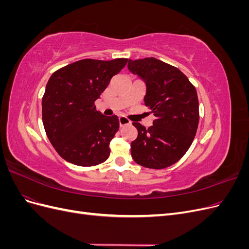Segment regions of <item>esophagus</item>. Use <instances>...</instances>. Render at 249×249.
Segmentation results:
<instances>
[{"mask_svg":"<svg viewBox=\"0 0 249 249\" xmlns=\"http://www.w3.org/2000/svg\"><path fill=\"white\" fill-rule=\"evenodd\" d=\"M119 124H120V126L131 124V120L129 118H126L125 116H120L119 117Z\"/></svg>","mask_w":249,"mask_h":249,"instance_id":"1","label":"esophagus"}]
</instances>
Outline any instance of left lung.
Segmentation results:
<instances>
[{
    "instance_id": "8db88e82",
    "label": "left lung",
    "mask_w": 249,
    "mask_h": 249,
    "mask_svg": "<svg viewBox=\"0 0 249 249\" xmlns=\"http://www.w3.org/2000/svg\"><path fill=\"white\" fill-rule=\"evenodd\" d=\"M127 67L145 81L144 103L156 117L148 129L133 123L138 136L131 143L132 157L143 167L167 168L182 159L196 135V89L178 69L159 59H130Z\"/></svg>"
}]
</instances>
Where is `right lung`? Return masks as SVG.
Listing matches in <instances>:
<instances>
[{
  "mask_svg": "<svg viewBox=\"0 0 249 249\" xmlns=\"http://www.w3.org/2000/svg\"><path fill=\"white\" fill-rule=\"evenodd\" d=\"M127 59H83L52 74L42 96V123L59 156L78 166L102 164L119 129L116 115L105 116L95 101Z\"/></svg>",
  "mask_w": 249,
  "mask_h": 249,
  "instance_id": "add662e5",
  "label": "right lung"
}]
</instances>
